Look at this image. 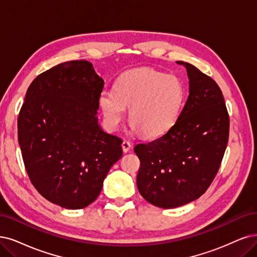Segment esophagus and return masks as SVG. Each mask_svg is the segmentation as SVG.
<instances>
[{
	"label": "esophagus",
	"instance_id": "esophagus-1",
	"mask_svg": "<svg viewBox=\"0 0 257 257\" xmlns=\"http://www.w3.org/2000/svg\"><path fill=\"white\" fill-rule=\"evenodd\" d=\"M131 143L128 141H123L121 143V148H122V151L123 153H128V151L131 149Z\"/></svg>",
	"mask_w": 257,
	"mask_h": 257
}]
</instances>
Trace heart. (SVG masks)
Listing matches in <instances>:
<instances>
[{
    "label": "heart",
    "instance_id": "heart-1",
    "mask_svg": "<svg viewBox=\"0 0 257 257\" xmlns=\"http://www.w3.org/2000/svg\"><path fill=\"white\" fill-rule=\"evenodd\" d=\"M182 81L175 75L143 68L120 76L116 89L104 88L99 97L107 126L115 130L129 109L135 131L147 138L164 135L177 121L184 102Z\"/></svg>",
    "mask_w": 257,
    "mask_h": 257
}]
</instances>
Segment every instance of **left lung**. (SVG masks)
Here are the masks:
<instances>
[{"label":"left lung","mask_w":257,"mask_h":257,"mask_svg":"<svg viewBox=\"0 0 257 257\" xmlns=\"http://www.w3.org/2000/svg\"><path fill=\"white\" fill-rule=\"evenodd\" d=\"M185 66L189 94L175 125L165 135L138 144L140 194L149 203L174 208L192 202L210 187L229 140L230 118L222 92L210 76Z\"/></svg>","instance_id":"8db88e82"}]
</instances>
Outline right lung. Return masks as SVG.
I'll use <instances>...</instances> for the list:
<instances>
[{
  "instance_id": "1",
  "label": "right lung",
  "mask_w": 257,
  "mask_h": 257,
  "mask_svg": "<svg viewBox=\"0 0 257 257\" xmlns=\"http://www.w3.org/2000/svg\"><path fill=\"white\" fill-rule=\"evenodd\" d=\"M103 80L87 60L38 75L18 116V140L32 184L54 204L79 210L96 200L122 156V141L96 117Z\"/></svg>"
}]
</instances>
